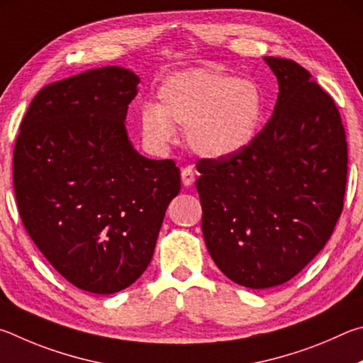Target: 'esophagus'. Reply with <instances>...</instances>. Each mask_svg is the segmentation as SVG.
I'll return each mask as SVG.
<instances>
[{
  "instance_id": "34e87169",
  "label": "esophagus",
  "mask_w": 363,
  "mask_h": 363,
  "mask_svg": "<svg viewBox=\"0 0 363 363\" xmlns=\"http://www.w3.org/2000/svg\"><path fill=\"white\" fill-rule=\"evenodd\" d=\"M194 178H196V175H194V170L191 167H185L182 170V182L185 186H191Z\"/></svg>"
}]
</instances>
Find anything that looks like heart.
<instances>
[{
  "label": "heart",
  "instance_id": "1",
  "mask_svg": "<svg viewBox=\"0 0 363 363\" xmlns=\"http://www.w3.org/2000/svg\"><path fill=\"white\" fill-rule=\"evenodd\" d=\"M263 116V95L255 82L196 68L169 76L157 89V105L138 114L143 142L164 150L175 127L186 129L191 150L204 157H228L255 138Z\"/></svg>",
  "mask_w": 363,
  "mask_h": 363
}]
</instances>
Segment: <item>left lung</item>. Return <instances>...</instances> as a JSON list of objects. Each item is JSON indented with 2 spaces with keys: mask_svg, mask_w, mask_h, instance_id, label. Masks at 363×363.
I'll return each instance as SVG.
<instances>
[{
  "mask_svg": "<svg viewBox=\"0 0 363 363\" xmlns=\"http://www.w3.org/2000/svg\"><path fill=\"white\" fill-rule=\"evenodd\" d=\"M264 62L279 82L271 119L242 151L196 164L207 250L228 279L257 290L290 281L323 249L347 177L333 99L296 62Z\"/></svg>",
  "mask_w": 363,
  "mask_h": 363,
  "instance_id": "8db88e82",
  "label": "left lung"
}]
</instances>
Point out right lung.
<instances>
[{"label":"right lung","instance_id":"1","mask_svg":"<svg viewBox=\"0 0 363 363\" xmlns=\"http://www.w3.org/2000/svg\"><path fill=\"white\" fill-rule=\"evenodd\" d=\"M138 76L87 69L43 87L14 148V193L25 230L74 287L111 295L143 274L180 169L133 150L127 108Z\"/></svg>","mask_w":363,"mask_h":363}]
</instances>
